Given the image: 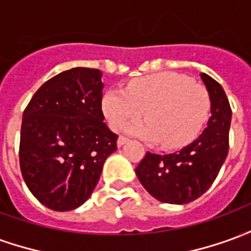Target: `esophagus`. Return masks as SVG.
<instances>
[{
  "label": "esophagus",
  "instance_id": "34e87169",
  "mask_svg": "<svg viewBox=\"0 0 251 251\" xmlns=\"http://www.w3.org/2000/svg\"><path fill=\"white\" fill-rule=\"evenodd\" d=\"M126 142H127V138L124 136H120L118 137V141H117V145H118V147H122V145L126 144Z\"/></svg>",
  "mask_w": 251,
  "mask_h": 251
}]
</instances>
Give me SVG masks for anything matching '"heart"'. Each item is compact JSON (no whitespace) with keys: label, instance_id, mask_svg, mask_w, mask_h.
I'll return each mask as SVG.
<instances>
[{"label":"heart","instance_id":"1","mask_svg":"<svg viewBox=\"0 0 251 251\" xmlns=\"http://www.w3.org/2000/svg\"><path fill=\"white\" fill-rule=\"evenodd\" d=\"M102 110L113 130L127 131L147 141L161 142L165 149H179L195 141L211 113L210 94L187 75L161 72L137 77L125 91L110 90L102 99Z\"/></svg>","mask_w":251,"mask_h":251}]
</instances>
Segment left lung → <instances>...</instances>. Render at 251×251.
<instances>
[{"mask_svg":"<svg viewBox=\"0 0 251 251\" xmlns=\"http://www.w3.org/2000/svg\"><path fill=\"white\" fill-rule=\"evenodd\" d=\"M211 99V117L204 131L179 152H147L136 168L138 180L163 203L185 204L200 198L215 181L228 153L231 107L215 79L200 74Z\"/></svg>","mask_w":251,"mask_h":251,"instance_id":"obj_1","label":"left lung"}]
</instances>
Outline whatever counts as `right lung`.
Returning a JSON list of instances; mask_svg holds the SVG:
<instances>
[{
  "label": "right lung",
  "mask_w": 251,
  "mask_h": 251,
  "mask_svg": "<svg viewBox=\"0 0 251 251\" xmlns=\"http://www.w3.org/2000/svg\"><path fill=\"white\" fill-rule=\"evenodd\" d=\"M102 72L76 67L51 77L25 107L20 168L36 199L53 211L82 205L118 136L103 122Z\"/></svg>",
  "instance_id": "add662e5"
}]
</instances>
